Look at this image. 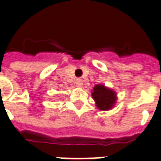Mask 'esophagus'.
<instances>
[{"instance_id":"34e87169","label":"esophagus","mask_w":161,"mask_h":161,"mask_svg":"<svg viewBox=\"0 0 161 161\" xmlns=\"http://www.w3.org/2000/svg\"><path fill=\"white\" fill-rule=\"evenodd\" d=\"M76 84H77V86H82V84H83V81H82V79L81 78H77V80H76Z\"/></svg>"}]
</instances>
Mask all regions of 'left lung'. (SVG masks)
<instances>
[{
  "label": "left lung",
  "instance_id": "1",
  "mask_svg": "<svg viewBox=\"0 0 161 161\" xmlns=\"http://www.w3.org/2000/svg\"><path fill=\"white\" fill-rule=\"evenodd\" d=\"M93 99L96 101L97 106L101 110H108L113 107L116 100L115 91L104 87L103 85H96L92 92Z\"/></svg>",
  "mask_w": 161,
  "mask_h": 161
}]
</instances>
